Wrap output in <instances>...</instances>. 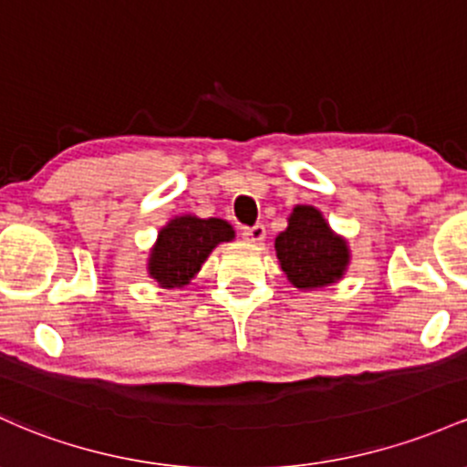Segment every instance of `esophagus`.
I'll list each match as a JSON object with an SVG mask.
<instances>
[{
  "label": "esophagus",
  "instance_id": "esophagus-1",
  "mask_svg": "<svg viewBox=\"0 0 467 467\" xmlns=\"http://www.w3.org/2000/svg\"><path fill=\"white\" fill-rule=\"evenodd\" d=\"M242 237L245 239L248 244H261L265 239V228L261 223L257 225H250V228H244L242 230Z\"/></svg>",
  "mask_w": 467,
  "mask_h": 467
}]
</instances>
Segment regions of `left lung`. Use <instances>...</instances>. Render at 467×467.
<instances>
[{
  "label": "left lung",
  "mask_w": 467,
  "mask_h": 467,
  "mask_svg": "<svg viewBox=\"0 0 467 467\" xmlns=\"http://www.w3.org/2000/svg\"><path fill=\"white\" fill-rule=\"evenodd\" d=\"M275 250L281 270L299 290L337 284L350 264L348 242L332 233L324 214L315 206H295L288 228L275 239Z\"/></svg>",
  "instance_id": "obj_1"
}]
</instances>
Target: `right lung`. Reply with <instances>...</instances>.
Listing matches in <instances>:
<instances>
[{"label":"right lung","instance_id":"1","mask_svg":"<svg viewBox=\"0 0 467 467\" xmlns=\"http://www.w3.org/2000/svg\"><path fill=\"white\" fill-rule=\"evenodd\" d=\"M233 225L223 219H199L182 214L171 219L157 234L148 257V275L161 288H183L202 270L203 261L219 244L233 242Z\"/></svg>","mask_w":467,"mask_h":467}]
</instances>
